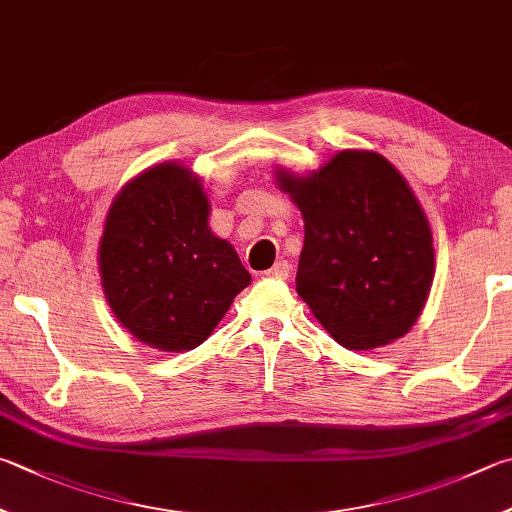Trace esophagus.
<instances>
[{
  "label": "esophagus",
  "mask_w": 512,
  "mask_h": 512,
  "mask_svg": "<svg viewBox=\"0 0 512 512\" xmlns=\"http://www.w3.org/2000/svg\"><path fill=\"white\" fill-rule=\"evenodd\" d=\"M288 275H291V264L286 259H280V262L266 271V277H273V280H286Z\"/></svg>",
  "instance_id": "34e87169"
}]
</instances>
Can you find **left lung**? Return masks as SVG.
Here are the masks:
<instances>
[{
	"instance_id": "left-lung-1",
	"label": "left lung",
	"mask_w": 512,
	"mask_h": 512,
	"mask_svg": "<svg viewBox=\"0 0 512 512\" xmlns=\"http://www.w3.org/2000/svg\"><path fill=\"white\" fill-rule=\"evenodd\" d=\"M304 219L297 295L338 345L367 351L414 327L434 280L427 217L385 156L342 150L306 176L275 172Z\"/></svg>"
}]
</instances>
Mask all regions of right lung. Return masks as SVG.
<instances>
[{"instance_id": "right-lung-1", "label": "right lung", "mask_w": 512, "mask_h": 512, "mask_svg": "<svg viewBox=\"0 0 512 512\" xmlns=\"http://www.w3.org/2000/svg\"><path fill=\"white\" fill-rule=\"evenodd\" d=\"M208 215L201 179L174 161L141 172L111 203L98 250L102 291L118 322L147 347H199L250 284Z\"/></svg>"}]
</instances>
